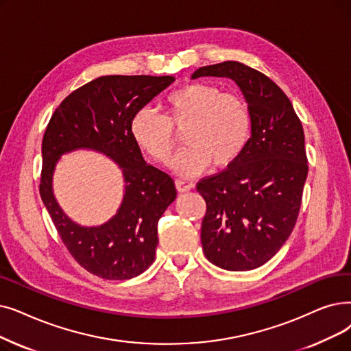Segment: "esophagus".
<instances>
[{"label":"esophagus","mask_w":351,"mask_h":351,"mask_svg":"<svg viewBox=\"0 0 351 351\" xmlns=\"http://www.w3.org/2000/svg\"><path fill=\"white\" fill-rule=\"evenodd\" d=\"M176 188L179 192H188L193 188V184L188 180H176Z\"/></svg>","instance_id":"1"}]
</instances>
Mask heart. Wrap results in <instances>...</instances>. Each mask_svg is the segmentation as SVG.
<instances>
[{
	"instance_id": "b5f03b06",
	"label": "heart",
	"mask_w": 351,
	"mask_h": 351,
	"mask_svg": "<svg viewBox=\"0 0 351 351\" xmlns=\"http://www.w3.org/2000/svg\"><path fill=\"white\" fill-rule=\"evenodd\" d=\"M163 114L142 108L130 120V136L156 162H171L176 147L175 133L185 130L186 147L175 160V171L193 176L209 165L226 167L245 150L252 133L248 103L209 83H191L172 90L162 104Z\"/></svg>"
}]
</instances>
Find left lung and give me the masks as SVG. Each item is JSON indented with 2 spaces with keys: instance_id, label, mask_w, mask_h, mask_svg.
<instances>
[{
  "instance_id": "1",
  "label": "left lung",
  "mask_w": 351,
  "mask_h": 351,
  "mask_svg": "<svg viewBox=\"0 0 351 351\" xmlns=\"http://www.w3.org/2000/svg\"><path fill=\"white\" fill-rule=\"evenodd\" d=\"M228 77L245 97L251 139L225 171L196 185L206 202L201 241L208 261L228 271L264 265L291 235L308 165L304 130L284 91L239 62L197 69L192 79Z\"/></svg>"
}]
</instances>
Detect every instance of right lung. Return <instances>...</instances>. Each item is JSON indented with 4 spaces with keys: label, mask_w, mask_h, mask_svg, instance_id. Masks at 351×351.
Here are the masks:
<instances>
[{
    "label": "right lung",
    "mask_w": 351,
    "mask_h": 351,
    "mask_svg": "<svg viewBox=\"0 0 351 351\" xmlns=\"http://www.w3.org/2000/svg\"><path fill=\"white\" fill-rule=\"evenodd\" d=\"M173 82L172 75H103L69 95L44 132L41 199L71 256L100 278L138 277L155 261L158 222L175 201L176 188L169 175L146 163L130 136V120ZM77 148L110 157L125 179L118 213L99 227L71 221L52 193L58 159Z\"/></svg>",
    "instance_id": "add662e5"
}]
</instances>
